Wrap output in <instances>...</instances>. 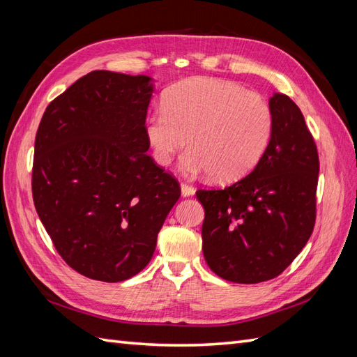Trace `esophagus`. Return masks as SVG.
Listing matches in <instances>:
<instances>
[{
	"mask_svg": "<svg viewBox=\"0 0 357 357\" xmlns=\"http://www.w3.org/2000/svg\"><path fill=\"white\" fill-rule=\"evenodd\" d=\"M180 188H181V195L183 197H192L193 193H195V189H193L192 186H189V185H186V183H181L180 185Z\"/></svg>",
	"mask_w": 357,
	"mask_h": 357,
	"instance_id": "esophagus-1",
	"label": "esophagus"
}]
</instances>
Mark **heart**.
Returning a JSON list of instances; mask_svg holds the SVG:
<instances>
[{
    "mask_svg": "<svg viewBox=\"0 0 357 357\" xmlns=\"http://www.w3.org/2000/svg\"><path fill=\"white\" fill-rule=\"evenodd\" d=\"M273 128V109L264 96L235 82L201 77L172 86L162 109L147 117L144 134L159 165L168 167L189 137L181 169L232 181L261 160Z\"/></svg>",
    "mask_w": 357,
    "mask_h": 357,
    "instance_id": "obj_1",
    "label": "heart"
}]
</instances>
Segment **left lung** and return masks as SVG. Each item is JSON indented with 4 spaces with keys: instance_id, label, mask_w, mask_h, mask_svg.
Segmentation results:
<instances>
[{
    "instance_id": "1",
    "label": "left lung",
    "mask_w": 357,
    "mask_h": 357,
    "mask_svg": "<svg viewBox=\"0 0 357 357\" xmlns=\"http://www.w3.org/2000/svg\"><path fill=\"white\" fill-rule=\"evenodd\" d=\"M269 105L273 135L250 174L229 188L197 192L205 210V262L214 274L234 283L255 284L282 274L314 228V139L287 95L274 93Z\"/></svg>"
}]
</instances>
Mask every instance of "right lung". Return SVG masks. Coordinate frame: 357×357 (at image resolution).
Here are the masks:
<instances>
[{"label": "right lung", "instance_id": "right-lung-1", "mask_svg": "<svg viewBox=\"0 0 357 357\" xmlns=\"http://www.w3.org/2000/svg\"><path fill=\"white\" fill-rule=\"evenodd\" d=\"M153 79L96 70L53 100L36 135L32 197L58 253L84 277L123 282L150 262L180 198L147 153Z\"/></svg>", "mask_w": 357, "mask_h": 357}]
</instances>
